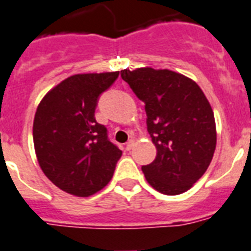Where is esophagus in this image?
<instances>
[{
  "label": "esophagus",
  "mask_w": 251,
  "mask_h": 251,
  "mask_svg": "<svg viewBox=\"0 0 251 251\" xmlns=\"http://www.w3.org/2000/svg\"><path fill=\"white\" fill-rule=\"evenodd\" d=\"M133 146H134V140H129L127 142V145H126V149H127L128 151H129V150L133 149Z\"/></svg>",
  "instance_id": "esophagus-1"
}]
</instances>
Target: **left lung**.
<instances>
[{
  "label": "left lung",
  "instance_id": "1",
  "mask_svg": "<svg viewBox=\"0 0 251 251\" xmlns=\"http://www.w3.org/2000/svg\"><path fill=\"white\" fill-rule=\"evenodd\" d=\"M145 102L147 130L156 158L142 166L153 189L176 196L187 192L208 169L216 150L215 115L205 95L189 77L151 67L121 71Z\"/></svg>",
  "mask_w": 251,
  "mask_h": 251
}]
</instances>
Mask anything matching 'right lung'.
<instances>
[{"instance_id": "obj_1", "label": "right lung", "mask_w": 251, "mask_h": 251, "mask_svg": "<svg viewBox=\"0 0 251 251\" xmlns=\"http://www.w3.org/2000/svg\"><path fill=\"white\" fill-rule=\"evenodd\" d=\"M119 72L74 75L47 93L38 105L33 140L38 162L63 192L89 197L110 181L122 151L95 119L99 96Z\"/></svg>"}]
</instances>
